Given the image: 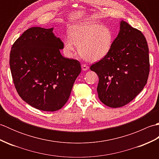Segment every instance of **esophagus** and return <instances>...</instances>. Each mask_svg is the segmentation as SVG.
Wrapping results in <instances>:
<instances>
[{"label":"esophagus","instance_id":"34e87169","mask_svg":"<svg viewBox=\"0 0 159 159\" xmlns=\"http://www.w3.org/2000/svg\"><path fill=\"white\" fill-rule=\"evenodd\" d=\"M89 69V66H87L86 64H83L82 65V70L84 71H86Z\"/></svg>","mask_w":159,"mask_h":159}]
</instances>
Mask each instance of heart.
Segmentation results:
<instances>
[{"mask_svg":"<svg viewBox=\"0 0 159 159\" xmlns=\"http://www.w3.org/2000/svg\"><path fill=\"white\" fill-rule=\"evenodd\" d=\"M114 37L109 27L92 22H80L70 29V38L63 41L67 53L79 46V55L86 61H98L106 57L111 49Z\"/></svg>","mask_w":159,"mask_h":159,"instance_id":"obj_1","label":"heart"}]
</instances>
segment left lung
I'll return each instance as SVG.
<instances>
[{
    "label": "left lung",
    "instance_id": "8db88e82",
    "mask_svg": "<svg viewBox=\"0 0 159 159\" xmlns=\"http://www.w3.org/2000/svg\"><path fill=\"white\" fill-rule=\"evenodd\" d=\"M90 70L98 76L97 92L101 102L111 108L126 105L147 83L150 59L146 38L122 20L110 52Z\"/></svg>",
    "mask_w": 159,
    "mask_h": 159
}]
</instances>
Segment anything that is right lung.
Masks as SVG:
<instances>
[{"label": "right lung", "instance_id": "1", "mask_svg": "<svg viewBox=\"0 0 159 159\" xmlns=\"http://www.w3.org/2000/svg\"><path fill=\"white\" fill-rule=\"evenodd\" d=\"M52 31L27 29L13 43L9 56L17 92L29 105L43 111L61 109L81 72L79 61L61 55L63 43Z\"/></svg>", "mask_w": 159, "mask_h": 159}]
</instances>
